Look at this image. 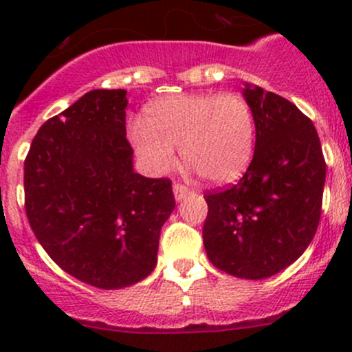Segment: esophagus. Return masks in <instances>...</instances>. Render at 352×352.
I'll list each match as a JSON object with an SVG mask.
<instances>
[{
  "label": "esophagus",
  "instance_id": "obj_1",
  "mask_svg": "<svg viewBox=\"0 0 352 352\" xmlns=\"http://www.w3.org/2000/svg\"><path fill=\"white\" fill-rule=\"evenodd\" d=\"M190 194L189 187L182 186V184H173V196H175L177 201H182Z\"/></svg>",
  "mask_w": 352,
  "mask_h": 352
}]
</instances>
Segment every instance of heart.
<instances>
[{"instance_id": "b5f03b06", "label": "heart", "mask_w": 352, "mask_h": 352, "mask_svg": "<svg viewBox=\"0 0 352 352\" xmlns=\"http://www.w3.org/2000/svg\"><path fill=\"white\" fill-rule=\"evenodd\" d=\"M129 140L155 175L170 172L180 146L184 162L218 186L243 175L254 156L255 120L236 94H179L158 98L144 110V122L129 126Z\"/></svg>"}]
</instances>
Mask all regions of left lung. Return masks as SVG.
<instances>
[{"label":"left lung","instance_id":"left-lung-1","mask_svg":"<svg viewBox=\"0 0 352 352\" xmlns=\"http://www.w3.org/2000/svg\"><path fill=\"white\" fill-rule=\"evenodd\" d=\"M255 120L254 158L239 184L208 192L202 239L214 267L265 279L293 264L322 214L325 160L314 122L286 98L245 85Z\"/></svg>","mask_w":352,"mask_h":352}]
</instances>
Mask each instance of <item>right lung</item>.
Wrapping results in <instances>:
<instances>
[{
    "label": "right lung",
    "instance_id": "obj_1",
    "mask_svg": "<svg viewBox=\"0 0 352 352\" xmlns=\"http://www.w3.org/2000/svg\"><path fill=\"white\" fill-rule=\"evenodd\" d=\"M126 90H91L42 124L25 158L35 239L73 278L120 289L151 274L175 208L168 179L134 172Z\"/></svg>",
    "mask_w": 352,
    "mask_h": 352
}]
</instances>
